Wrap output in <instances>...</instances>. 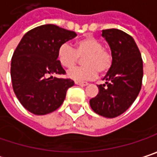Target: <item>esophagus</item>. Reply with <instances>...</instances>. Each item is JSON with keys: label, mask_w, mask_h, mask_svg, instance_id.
<instances>
[{"label": "esophagus", "mask_w": 157, "mask_h": 157, "mask_svg": "<svg viewBox=\"0 0 157 157\" xmlns=\"http://www.w3.org/2000/svg\"><path fill=\"white\" fill-rule=\"evenodd\" d=\"M75 84H78V85H81V86H86V85H88V82H87L75 81Z\"/></svg>", "instance_id": "esophagus-1"}]
</instances>
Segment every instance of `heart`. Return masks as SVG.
<instances>
[{
    "label": "heart",
    "mask_w": 157,
    "mask_h": 157,
    "mask_svg": "<svg viewBox=\"0 0 157 157\" xmlns=\"http://www.w3.org/2000/svg\"><path fill=\"white\" fill-rule=\"evenodd\" d=\"M82 59V67L75 68L68 72V75L75 80H93L98 73L105 75L113 64L111 51L103 47V42L92 35L82 37L75 44V49L63 44L57 49V60L60 64L71 69Z\"/></svg>",
    "instance_id": "b5f03b06"
}]
</instances>
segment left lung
I'll return each mask as SVG.
<instances>
[{"label": "left lung", "mask_w": 157, "mask_h": 157, "mask_svg": "<svg viewBox=\"0 0 157 157\" xmlns=\"http://www.w3.org/2000/svg\"><path fill=\"white\" fill-rule=\"evenodd\" d=\"M113 55V64L103 80L97 85L98 94L90 100L94 112L115 118L124 113L135 101L141 90L143 60L133 37L126 32L109 29L102 30Z\"/></svg>", "instance_id": "obj_1"}]
</instances>
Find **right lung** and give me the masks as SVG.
I'll return each instance as SVG.
<instances>
[{"instance_id":"1","label":"right lung","mask_w":157,"mask_h":157,"mask_svg":"<svg viewBox=\"0 0 157 157\" xmlns=\"http://www.w3.org/2000/svg\"><path fill=\"white\" fill-rule=\"evenodd\" d=\"M76 33L53 24L28 31L13 53L10 76L13 91L21 105L36 115L55 111L62 105L71 79L49 75H65L57 60V49Z\"/></svg>"}]
</instances>
